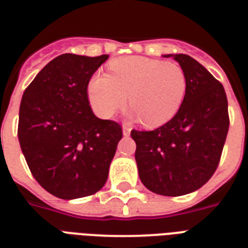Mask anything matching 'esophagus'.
<instances>
[{
  "instance_id": "1",
  "label": "esophagus",
  "mask_w": 248,
  "mask_h": 248,
  "mask_svg": "<svg viewBox=\"0 0 248 248\" xmlns=\"http://www.w3.org/2000/svg\"><path fill=\"white\" fill-rule=\"evenodd\" d=\"M130 130H131V128L129 125H126V124H124V125H123V135H124V137H129V134H130Z\"/></svg>"
}]
</instances>
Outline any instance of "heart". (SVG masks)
I'll return each mask as SVG.
<instances>
[{"mask_svg":"<svg viewBox=\"0 0 248 248\" xmlns=\"http://www.w3.org/2000/svg\"><path fill=\"white\" fill-rule=\"evenodd\" d=\"M111 74L89 80L88 97L100 118H110L129 104L148 128L164 125L176 115L187 88L183 68L145 57H123L109 63Z\"/></svg>","mask_w":248,"mask_h":248,"instance_id":"1","label":"heart"}]
</instances>
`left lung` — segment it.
I'll list each match as a JSON object with an SVG mask.
<instances>
[{
	"instance_id": "1",
	"label": "left lung",
	"mask_w": 248,
	"mask_h": 248,
	"mask_svg": "<svg viewBox=\"0 0 248 248\" xmlns=\"http://www.w3.org/2000/svg\"><path fill=\"white\" fill-rule=\"evenodd\" d=\"M179 62L187 88L180 109L155 130H131L140 180L150 191L181 196L200 189L220 163L229 131L222 84L187 54H168Z\"/></svg>"
}]
</instances>
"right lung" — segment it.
I'll return each mask as SVG.
<instances>
[{"mask_svg": "<svg viewBox=\"0 0 248 248\" xmlns=\"http://www.w3.org/2000/svg\"><path fill=\"white\" fill-rule=\"evenodd\" d=\"M108 57L58 56L22 97L17 131L22 153L37 183L59 199L99 191L123 137L120 124L97 118L89 105V80Z\"/></svg>", "mask_w": 248, "mask_h": 248, "instance_id": "1", "label": "right lung"}]
</instances>
